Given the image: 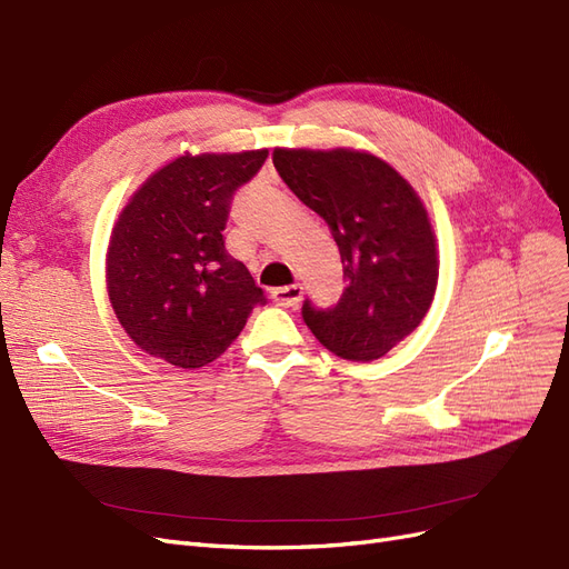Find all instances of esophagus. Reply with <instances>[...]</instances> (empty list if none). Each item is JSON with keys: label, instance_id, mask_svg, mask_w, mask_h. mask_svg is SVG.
<instances>
[{"label": "esophagus", "instance_id": "34e87169", "mask_svg": "<svg viewBox=\"0 0 569 569\" xmlns=\"http://www.w3.org/2000/svg\"><path fill=\"white\" fill-rule=\"evenodd\" d=\"M271 300L277 302V305H281V307L296 309L300 305V300H302V286L292 283V286H283V288H273L271 290Z\"/></svg>", "mask_w": 569, "mask_h": 569}]
</instances>
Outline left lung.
Instances as JSON below:
<instances>
[{
  "label": "left lung",
  "mask_w": 569,
  "mask_h": 569,
  "mask_svg": "<svg viewBox=\"0 0 569 569\" xmlns=\"http://www.w3.org/2000/svg\"><path fill=\"white\" fill-rule=\"evenodd\" d=\"M273 168L338 243L347 288L336 307L302 305L317 340L340 359L373 361L423 321L439 258L423 200L390 162L355 149H273Z\"/></svg>",
  "instance_id": "left-lung-1"
}]
</instances>
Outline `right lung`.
I'll return each mask as SVG.
<instances>
[{
    "label": "right lung",
    "instance_id": "add662e5",
    "mask_svg": "<svg viewBox=\"0 0 569 569\" xmlns=\"http://www.w3.org/2000/svg\"><path fill=\"white\" fill-rule=\"evenodd\" d=\"M267 160L243 153H184L153 172L118 217L106 254L113 311L146 355L200 369L243 331L264 305L243 262L224 248L238 187Z\"/></svg>",
    "mask_w": 569,
    "mask_h": 569
}]
</instances>
